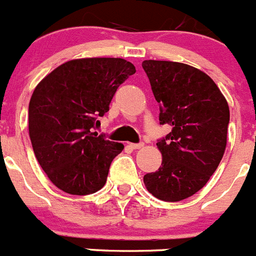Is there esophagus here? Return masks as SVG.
Instances as JSON below:
<instances>
[{
    "instance_id": "34e87169",
    "label": "esophagus",
    "mask_w": 256,
    "mask_h": 256,
    "mask_svg": "<svg viewBox=\"0 0 256 256\" xmlns=\"http://www.w3.org/2000/svg\"><path fill=\"white\" fill-rule=\"evenodd\" d=\"M130 146L133 150H138V148H144V144H142V142H140V144H130Z\"/></svg>"
}]
</instances>
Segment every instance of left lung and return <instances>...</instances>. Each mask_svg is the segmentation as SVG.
Returning a JSON list of instances; mask_svg holds the SVG:
<instances>
[{"label": "left lung", "mask_w": 256, "mask_h": 256, "mask_svg": "<svg viewBox=\"0 0 256 256\" xmlns=\"http://www.w3.org/2000/svg\"><path fill=\"white\" fill-rule=\"evenodd\" d=\"M142 68L172 132L156 144L162 166L148 173V191L162 201L184 200L208 183L220 162L230 123L227 100L204 72L176 61L144 60Z\"/></svg>", "instance_id": "left-lung-1"}]
</instances>
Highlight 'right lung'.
Wrapping results in <instances>:
<instances>
[{"label": "right lung", "instance_id": "obj_1", "mask_svg": "<svg viewBox=\"0 0 256 256\" xmlns=\"http://www.w3.org/2000/svg\"><path fill=\"white\" fill-rule=\"evenodd\" d=\"M136 73L119 58L66 61L44 76L30 97L29 137L54 184L70 195L102 188L112 159L124 146L94 132L118 87Z\"/></svg>", "mask_w": 256, "mask_h": 256}]
</instances>
